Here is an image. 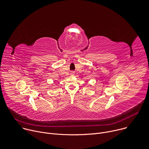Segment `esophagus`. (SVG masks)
<instances>
[{"label":"esophagus","mask_w":149,"mask_h":149,"mask_svg":"<svg viewBox=\"0 0 149 149\" xmlns=\"http://www.w3.org/2000/svg\"><path fill=\"white\" fill-rule=\"evenodd\" d=\"M74 74H75V72H74V71H71V75L72 76L74 75Z\"/></svg>","instance_id":"obj_1"}]
</instances>
